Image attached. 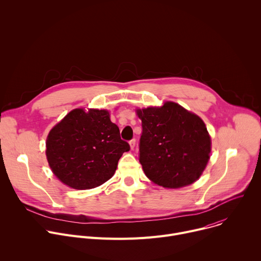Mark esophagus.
<instances>
[{
    "mask_svg": "<svg viewBox=\"0 0 261 261\" xmlns=\"http://www.w3.org/2000/svg\"><path fill=\"white\" fill-rule=\"evenodd\" d=\"M135 142H136V140H135V139H131V140L129 141V144H130L131 150H133V148L135 147Z\"/></svg>",
    "mask_w": 261,
    "mask_h": 261,
    "instance_id": "34e87169",
    "label": "esophagus"
}]
</instances>
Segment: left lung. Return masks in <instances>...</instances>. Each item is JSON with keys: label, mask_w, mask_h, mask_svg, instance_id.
<instances>
[{"label": "left lung", "mask_w": 261, "mask_h": 261, "mask_svg": "<svg viewBox=\"0 0 261 261\" xmlns=\"http://www.w3.org/2000/svg\"><path fill=\"white\" fill-rule=\"evenodd\" d=\"M137 116L142 126L139 162L145 175L172 189L198 179L211 153L203 121L174 102L137 109Z\"/></svg>", "instance_id": "obj_1"}]
</instances>
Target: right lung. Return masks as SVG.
<instances>
[{"instance_id":"obj_1","label":"right lung","mask_w":261,"mask_h":261,"mask_svg":"<svg viewBox=\"0 0 261 261\" xmlns=\"http://www.w3.org/2000/svg\"><path fill=\"white\" fill-rule=\"evenodd\" d=\"M130 150L107 110L73 109L49 132L46 157L55 175L77 190L96 188L115 174Z\"/></svg>"}]
</instances>
